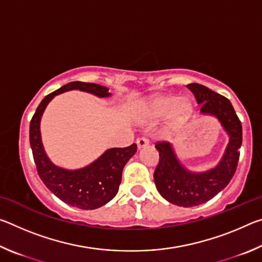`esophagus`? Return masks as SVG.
Masks as SVG:
<instances>
[{
	"label": "esophagus",
	"mask_w": 262,
	"mask_h": 262,
	"mask_svg": "<svg viewBox=\"0 0 262 262\" xmlns=\"http://www.w3.org/2000/svg\"><path fill=\"white\" fill-rule=\"evenodd\" d=\"M136 144H137V148H139V149L143 148V147H145V145L149 144V139H148V137H140V139H137Z\"/></svg>",
	"instance_id": "34e87169"
}]
</instances>
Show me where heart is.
Here are the masks:
<instances>
[{
  "label": "heart",
  "mask_w": 262,
  "mask_h": 262,
  "mask_svg": "<svg viewBox=\"0 0 262 262\" xmlns=\"http://www.w3.org/2000/svg\"><path fill=\"white\" fill-rule=\"evenodd\" d=\"M148 113L152 118H162L170 114L171 127L178 128L192 117L193 105L188 99H179L177 96H157L149 103Z\"/></svg>",
  "instance_id": "obj_1"
}]
</instances>
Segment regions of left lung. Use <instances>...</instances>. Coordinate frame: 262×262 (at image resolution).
I'll use <instances>...</instances> for the list:
<instances>
[{
  "label": "left lung",
  "instance_id": "1",
  "mask_svg": "<svg viewBox=\"0 0 262 262\" xmlns=\"http://www.w3.org/2000/svg\"><path fill=\"white\" fill-rule=\"evenodd\" d=\"M187 88L193 92L198 104L201 105L200 112L219 119L228 133L229 143L219 165L206 172L195 173L179 162L168 142H157L155 147L159 152V162L154 173L155 184L165 200L180 207L202 205L230 183L238 165L243 141L241 120L228 98L202 84L192 83Z\"/></svg>",
  "mask_w": 262,
  "mask_h": 262
}]
</instances>
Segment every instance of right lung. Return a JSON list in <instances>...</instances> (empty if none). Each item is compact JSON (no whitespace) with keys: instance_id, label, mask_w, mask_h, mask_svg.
Segmentation results:
<instances>
[{"instance_id":"1","label":"right lung","mask_w":262,"mask_h":262,"mask_svg":"<svg viewBox=\"0 0 262 262\" xmlns=\"http://www.w3.org/2000/svg\"><path fill=\"white\" fill-rule=\"evenodd\" d=\"M70 90L89 92L99 98L111 94L108 89L96 83L70 82L47 95L39 104L30 122V144L38 174L51 192L69 206L84 210L97 209L117 195L121 183L122 170L136 152V144L127 148H111L94 163L78 170H66L53 164L43 150L40 120L48 103L55 96Z\"/></svg>"}]
</instances>
